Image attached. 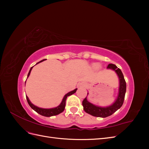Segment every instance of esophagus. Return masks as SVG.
I'll list each match as a JSON object with an SVG mask.
<instances>
[{"mask_svg":"<svg viewBox=\"0 0 149 149\" xmlns=\"http://www.w3.org/2000/svg\"><path fill=\"white\" fill-rule=\"evenodd\" d=\"M86 86V84L85 83H81L78 84V86L79 88H81V87H85Z\"/></svg>","mask_w":149,"mask_h":149,"instance_id":"esophagus-1","label":"esophagus"}]
</instances>
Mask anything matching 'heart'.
I'll return each mask as SVG.
<instances>
[{
    "label": "heart",
    "mask_w": 149,
    "mask_h": 149,
    "mask_svg": "<svg viewBox=\"0 0 149 149\" xmlns=\"http://www.w3.org/2000/svg\"><path fill=\"white\" fill-rule=\"evenodd\" d=\"M101 67L100 65L98 64V63H94L93 65V68L94 69V70H97L100 68Z\"/></svg>",
    "instance_id": "heart-1"
}]
</instances>
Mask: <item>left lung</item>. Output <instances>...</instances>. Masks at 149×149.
I'll use <instances>...</instances> for the list:
<instances>
[{"instance_id":"1","label":"left lung","mask_w":149,"mask_h":149,"mask_svg":"<svg viewBox=\"0 0 149 149\" xmlns=\"http://www.w3.org/2000/svg\"><path fill=\"white\" fill-rule=\"evenodd\" d=\"M107 69H111L114 71L116 74H118L119 80V87L118 96L117 97L116 101L111 106L107 107H101L93 104L89 102L87 100V96L85 97L83 101L82 104L83 109L86 113L91 114V116L99 117V118H106L114 114V112L120 109V107L123 106L125 94L126 92V83L124 78V75L122 73L121 70L118 68L114 64H109L107 67ZM88 95V93L87 96Z\"/></svg>"}]
</instances>
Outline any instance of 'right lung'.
<instances>
[{"mask_svg": "<svg viewBox=\"0 0 149 149\" xmlns=\"http://www.w3.org/2000/svg\"><path fill=\"white\" fill-rule=\"evenodd\" d=\"M45 60V59L42 60H41L40 61H39L38 63H37V64H38L39 63H41V62H42V61H43ZM37 64H36V65H37ZM33 67H31V68H30V71L29 72L27 78L30 76V72H31V70H32ZM25 83H26V81H25ZM76 90H77V88H76L75 89L73 90V91H70L69 93H68L67 94H66L65 95V96L63 97V100H62L61 102L60 103V104L59 106H58L56 107L49 108V109H45V108H41V107H39L36 106H35L34 104H33L31 102V101L29 100V98L28 97V96H26V100H27V102L29 103V106L31 107V109H33L35 111L37 112V113H38L39 114L42 115V116H45V117H51V116H56V115L59 114L61 113V112L65 110V104H66V100L67 97L70 96V95H72V94H73L75 93L76 91Z\"/></svg>", "mask_w": 149, "mask_h": 149, "instance_id": "add662e5", "label": "right lung"}]
</instances>
